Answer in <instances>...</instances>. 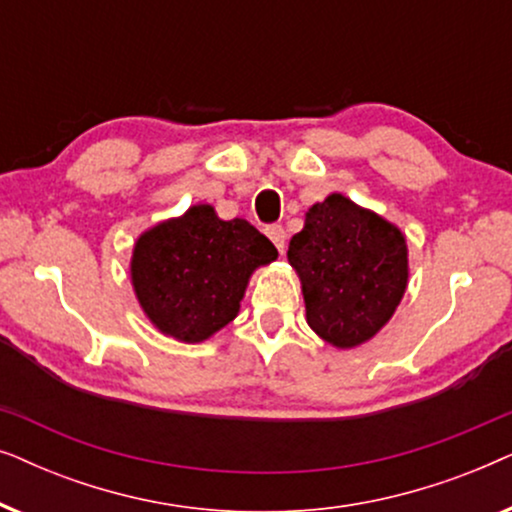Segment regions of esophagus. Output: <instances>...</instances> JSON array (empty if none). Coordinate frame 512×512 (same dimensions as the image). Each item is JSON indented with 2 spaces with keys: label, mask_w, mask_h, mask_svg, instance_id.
<instances>
[{
  "label": "esophagus",
  "mask_w": 512,
  "mask_h": 512,
  "mask_svg": "<svg viewBox=\"0 0 512 512\" xmlns=\"http://www.w3.org/2000/svg\"><path fill=\"white\" fill-rule=\"evenodd\" d=\"M265 235L270 237V242L275 244L279 254H284V249H286V233H284V228L279 226V223H270V226H265Z\"/></svg>",
  "instance_id": "obj_1"
}]
</instances>
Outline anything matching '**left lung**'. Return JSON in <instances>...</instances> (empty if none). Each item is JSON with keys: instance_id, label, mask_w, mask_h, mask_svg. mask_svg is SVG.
<instances>
[{"instance_id": "1", "label": "left lung", "mask_w": 512, "mask_h": 512, "mask_svg": "<svg viewBox=\"0 0 512 512\" xmlns=\"http://www.w3.org/2000/svg\"><path fill=\"white\" fill-rule=\"evenodd\" d=\"M289 263L303 282L307 324L335 347L373 338L408 284L401 230L340 193L310 207L291 237Z\"/></svg>"}]
</instances>
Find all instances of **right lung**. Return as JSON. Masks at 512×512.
<instances>
[{"instance_id": "add662e5", "label": "right lung", "mask_w": 512, "mask_h": 512, "mask_svg": "<svg viewBox=\"0 0 512 512\" xmlns=\"http://www.w3.org/2000/svg\"><path fill=\"white\" fill-rule=\"evenodd\" d=\"M277 258L247 221H221L209 205L144 233L132 254V284L146 317L181 342H202L235 319L249 275Z\"/></svg>"}]
</instances>
